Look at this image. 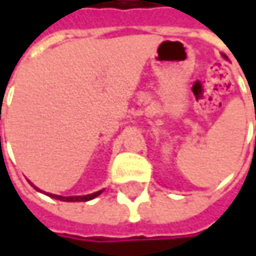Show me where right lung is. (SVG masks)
<instances>
[{
    "instance_id": "right-lung-1",
    "label": "right lung",
    "mask_w": 256,
    "mask_h": 256,
    "mask_svg": "<svg viewBox=\"0 0 256 256\" xmlns=\"http://www.w3.org/2000/svg\"><path fill=\"white\" fill-rule=\"evenodd\" d=\"M36 188V186H35ZM38 190V188H36ZM102 191H96L93 194H87V196H72V197H64V196H56V194H47L50 196L52 198H56V200H60V202H88L94 197H98Z\"/></svg>"
}]
</instances>
